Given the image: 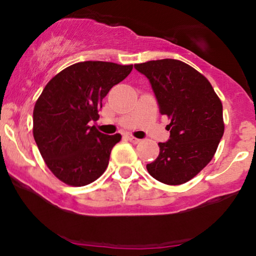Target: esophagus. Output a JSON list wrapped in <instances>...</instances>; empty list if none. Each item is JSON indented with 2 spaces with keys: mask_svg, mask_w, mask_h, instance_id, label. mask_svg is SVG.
Returning <instances> with one entry per match:
<instances>
[{
  "mask_svg": "<svg viewBox=\"0 0 256 256\" xmlns=\"http://www.w3.org/2000/svg\"><path fill=\"white\" fill-rule=\"evenodd\" d=\"M128 140H130L131 143H134V144H137V143H140V138H136V137L131 136V134H128Z\"/></svg>",
  "mask_w": 256,
  "mask_h": 256,
  "instance_id": "34e87169",
  "label": "esophagus"
}]
</instances>
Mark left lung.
<instances>
[{
	"mask_svg": "<svg viewBox=\"0 0 256 256\" xmlns=\"http://www.w3.org/2000/svg\"><path fill=\"white\" fill-rule=\"evenodd\" d=\"M148 78L158 110L171 122L170 140L146 165L149 174L168 185L189 182L212 160L224 134L222 104L207 78L174 58L134 64Z\"/></svg>",
	"mask_w": 256,
	"mask_h": 256,
	"instance_id": "obj_1",
	"label": "left lung"
}]
</instances>
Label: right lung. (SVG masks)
<instances>
[{"label": "right lung", "mask_w": 256, "mask_h": 256, "mask_svg": "<svg viewBox=\"0 0 256 256\" xmlns=\"http://www.w3.org/2000/svg\"><path fill=\"white\" fill-rule=\"evenodd\" d=\"M132 71V64L84 61L71 64L46 85L34 110V137L46 166L64 183L84 186L106 171L119 134L89 126L102 100Z\"/></svg>", "instance_id": "right-lung-1"}]
</instances>
